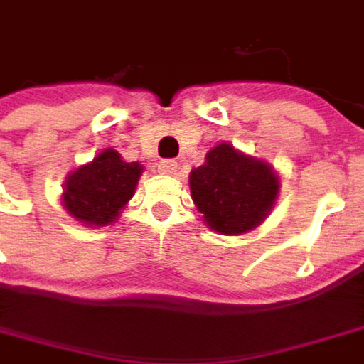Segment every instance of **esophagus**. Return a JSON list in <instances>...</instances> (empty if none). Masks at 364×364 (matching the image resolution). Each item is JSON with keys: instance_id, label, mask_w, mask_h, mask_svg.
Masks as SVG:
<instances>
[{"instance_id": "1", "label": "esophagus", "mask_w": 364, "mask_h": 364, "mask_svg": "<svg viewBox=\"0 0 364 364\" xmlns=\"http://www.w3.org/2000/svg\"><path fill=\"white\" fill-rule=\"evenodd\" d=\"M159 171H161L162 175H177L179 164L175 161H162L161 164H159Z\"/></svg>"}]
</instances>
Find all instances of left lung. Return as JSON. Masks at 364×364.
I'll return each mask as SVG.
<instances>
[{
	"mask_svg": "<svg viewBox=\"0 0 364 364\" xmlns=\"http://www.w3.org/2000/svg\"><path fill=\"white\" fill-rule=\"evenodd\" d=\"M189 189L205 226L237 237L255 230L269 216L280 177L269 162L223 141L205 154L202 166L189 173Z\"/></svg>",
	"mask_w": 364,
	"mask_h": 364,
	"instance_id": "left-lung-1",
	"label": "left lung"
}]
</instances>
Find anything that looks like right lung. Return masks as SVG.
Returning a JSON list of instances; mask_svg holds the SVG:
<instances>
[{
  "mask_svg": "<svg viewBox=\"0 0 364 364\" xmlns=\"http://www.w3.org/2000/svg\"><path fill=\"white\" fill-rule=\"evenodd\" d=\"M141 173L144 166L139 162H125L117 150L105 148L68 175L61 203L84 226L113 225L134 198Z\"/></svg>",
  "mask_w": 364,
  "mask_h": 364,
  "instance_id": "obj_1",
  "label": "right lung"
}]
</instances>
